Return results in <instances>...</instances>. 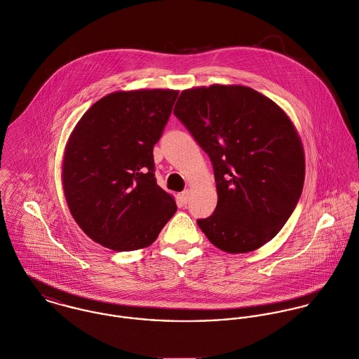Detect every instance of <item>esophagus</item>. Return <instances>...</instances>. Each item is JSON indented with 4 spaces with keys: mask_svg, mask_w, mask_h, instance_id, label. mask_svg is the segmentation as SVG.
Masks as SVG:
<instances>
[{
    "mask_svg": "<svg viewBox=\"0 0 359 359\" xmlns=\"http://www.w3.org/2000/svg\"><path fill=\"white\" fill-rule=\"evenodd\" d=\"M189 198H190V190H184V191L180 194V200H182V203H183V204H187Z\"/></svg>",
    "mask_w": 359,
    "mask_h": 359,
    "instance_id": "1",
    "label": "esophagus"
}]
</instances>
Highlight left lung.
<instances>
[{
  "instance_id": "1",
  "label": "left lung",
  "mask_w": 359,
  "mask_h": 359,
  "mask_svg": "<svg viewBox=\"0 0 359 359\" xmlns=\"http://www.w3.org/2000/svg\"><path fill=\"white\" fill-rule=\"evenodd\" d=\"M173 114L208 154L217 204L197 223L229 254L271 241L292 214L304 186L301 139L286 112L245 86L182 91Z\"/></svg>"
}]
</instances>
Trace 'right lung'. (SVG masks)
<instances>
[{
    "instance_id": "1",
    "label": "right lung",
    "mask_w": 359,
    "mask_h": 359,
    "mask_svg": "<svg viewBox=\"0 0 359 359\" xmlns=\"http://www.w3.org/2000/svg\"><path fill=\"white\" fill-rule=\"evenodd\" d=\"M176 90L111 93L81 116L65 148L62 183L80 229L114 251L151 245L177 207L155 180L152 149Z\"/></svg>"
}]
</instances>
